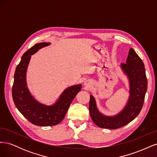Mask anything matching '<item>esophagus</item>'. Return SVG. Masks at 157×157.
I'll return each mask as SVG.
<instances>
[{
  "label": "esophagus",
  "instance_id": "obj_1",
  "mask_svg": "<svg viewBox=\"0 0 157 157\" xmlns=\"http://www.w3.org/2000/svg\"><path fill=\"white\" fill-rule=\"evenodd\" d=\"M90 83H89V82H88V81H85V82H84V86H90Z\"/></svg>",
  "mask_w": 157,
  "mask_h": 157
}]
</instances>
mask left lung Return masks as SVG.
I'll use <instances>...</instances> for the list:
<instances>
[{
	"instance_id": "8db88e82",
	"label": "left lung",
	"mask_w": 157,
	"mask_h": 157,
	"mask_svg": "<svg viewBox=\"0 0 157 157\" xmlns=\"http://www.w3.org/2000/svg\"><path fill=\"white\" fill-rule=\"evenodd\" d=\"M120 67L129 83V98L124 107L113 116L105 115L99 111L96 101L90 95L89 111L93 122L99 128L117 129L132 121L139 115L144 105L147 89V79L144 63L134 49L129 50L126 63Z\"/></svg>"
}]
</instances>
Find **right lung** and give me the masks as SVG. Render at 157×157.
I'll list each match as a JSON object with an SVG mask.
<instances>
[{"mask_svg":"<svg viewBox=\"0 0 157 157\" xmlns=\"http://www.w3.org/2000/svg\"><path fill=\"white\" fill-rule=\"evenodd\" d=\"M49 45L50 42H40L23 54L16 69L12 86L13 100L19 111L32 124L40 126H55L62 121L71 103L82 88L81 84H78L65 88L50 105L39 102L33 96L27 84L28 66L32 55Z\"/></svg>","mask_w":157,"mask_h":157,"instance_id":"add662e5","label":"right lung"}]
</instances>
